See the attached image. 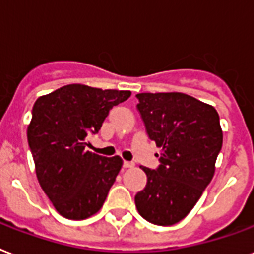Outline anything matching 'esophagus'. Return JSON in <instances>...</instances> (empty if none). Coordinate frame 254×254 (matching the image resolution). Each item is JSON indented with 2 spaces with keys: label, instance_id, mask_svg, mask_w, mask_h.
<instances>
[{
  "label": "esophagus",
  "instance_id": "esophagus-1",
  "mask_svg": "<svg viewBox=\"0 0 254 254\" xmlns=\"http://www.w3.org/2000/svg\"><path fill=\"white\" fill-rule=\"evenodd\" d=\"M123 165H124V168H133V166H134V164L130 161H124Z\"/></svg>",
  "mask_w": 254,
  "mask_h": 254
}]
</instances>
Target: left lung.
Masks as SVG:
<instances>
[{"instance_id": "8db88e82", "label": "left lung", "mask_w": 254, "mask_h": 254, "mask_svg": "<svg viewBox=\"0 0 254 254\" xmlns=\"http://www.w3.org/2000/svg\"><path fill=\"white\" fill-rule=\"evenodd\" d=\"M135 97L149 138L161 149L157 169L141 166L148 183L135 194V206L146 221L173 225L187 217L212 181L222 146L220 117L213 106L184 93Z\"/></svg>"}]
</instances>
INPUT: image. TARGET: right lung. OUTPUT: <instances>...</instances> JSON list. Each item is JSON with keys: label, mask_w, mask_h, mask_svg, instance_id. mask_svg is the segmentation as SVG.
Masks as SVG:
<instances>
[{"label": "right lung", "mask_w": 254, "mask_h": 254, "mask_svg": "<svg viewBox=\"0 0 254 254\" xmlns=\"http://www.w3.org/2000/svg\"><path fill=\"white\" fill-rule=\"evenodd\" d=\"M130 94L129 90L71 84L34 102L28 142L37 179L65 218H88L105 202L123 160L86 150V137L98 133L109 110Z\"/></svg>", "instance_id": "right-lung-1"}]
</instances>
